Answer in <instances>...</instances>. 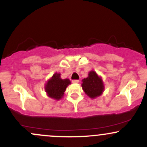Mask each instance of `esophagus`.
Wrapping results in <instances>:
<instances>
[{
    "mask_svg": "<svg viewBox=\"0 0 147 147\" xmlns=\"http://www.w3.org/2000/svg\"><path fill=\"white\" fill-rule=\"evenodd\" d=\"M79 82V81L78 80V79H73V80L72 81V82L73 84H77V83H78Z\"/></svg>",
    "mask_w": 147,
    "mask_h": 147,
    "instance_id": "1",
    "label": "esophagus"
}]
</instances>
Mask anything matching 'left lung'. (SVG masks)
<instances>
[{"label": "left lung", "instance_id": "obj_1", "mask_svg": "<svg viewBox=\"0 0 147 147\" xmlns=\"http://www.w3.org/2000/svg\"><path fill=\"white\" fill-rule=\"evenodd\" d=\"M82 88L90 98H95L102 93L104 85L102 79L98 77L95 72H89L88 77L82 80Z\"/></svg>", "mask_w": 147, "mask_h": 147}]
</instances>
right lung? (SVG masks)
I'll list each match as a JSON object with an SVG mask.
<instances>
[{"label": "right lung", "instance_id": "1", "mask_svg": "<svg viewBox=\"0 0 147 147\" xmlns=\"http://www.w3.org/2000/svg\"><path fill=\"white\" fill-rule=\"evenodd\" d=\"M59 73H55L45 85V91L49 97L60 99L63 97L66 87L70 84L68 79H61Z\"/></svg>", "mask_w": 147, "mask_h": 147}]
</instances>
